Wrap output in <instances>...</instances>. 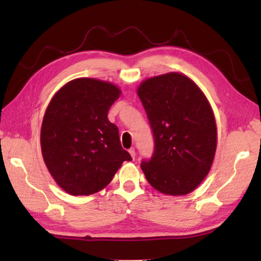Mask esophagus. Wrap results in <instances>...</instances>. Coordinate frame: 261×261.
<instances>
[{"label":"esophagus","mask_w":261,"mask_h":261,"mask_svg":"<svg viewBox=\"0 0 261 261\" xmlns=\"http://www.w3.org/2000/svg\"><path fill=\"white\" fill-rule=\"evenodd\" d=\"M129 153H130V155H131V158H132V159H134V160H135V158H136V152H135V148H134V147H132V148H130V149H129Z\"/></svg>","instance_id":"obj_1"}]
</instances>
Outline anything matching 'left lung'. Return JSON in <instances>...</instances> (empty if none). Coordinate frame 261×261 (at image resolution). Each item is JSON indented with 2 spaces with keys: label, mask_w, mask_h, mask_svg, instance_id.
<instances>
[{
  "label": "left lung",
  "mask_w": 261,
  "mask_h": 261,
  "mask_svg": "<svg viewBox=\"0 0 261 261\" xmlns=\"http://www.w3.org/2000/svg\"><path fill=\"white\" fill-rule=\"evenodd\" d=\"M137 94L154 136V153L141 170L152 187L168 196L198 188L213 165L218 130L208 100L192 79L169 72L145 79Z\"/></svg>",
  "instance_id": "obj_1"
}]
</instances>
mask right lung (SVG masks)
Wrapping results in <instances>:
<instances>
[{"instance_id": "add662e5", "label": "right lung", "mask_w": 261, "mask_h": 261, "mask_svg": "<svg viewBox=\"0 0 261 261\" xmlns=\"http://www.w3.org/2000/svg\"><path fill=\"white\" fill-rule=\"evenodd\" d=\"M121 95L113 83L76 78L53 96L43 115V161L57 185L71 196L105 189L130 154L121 146L108 110Z\"/></svg>"}]
</instances>
